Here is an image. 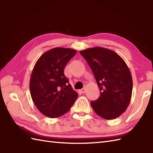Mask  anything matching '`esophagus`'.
Listing matches in <instances>:
<instances>
[{
    "label": "esophagus",
    "mask_w": 153,
    "mask_h": 153,
    "mask_svg": "<svg viewBox=\"0 0 153 153\" xmlns=\"http://www.w3.org/2000/svg\"><path fill=\"white\" fill-rule=\"evenodd\" d=\"M80 91H81V93H84L85 92V89L83 88L82 89H80Z\"/></svg>",
    "instance_id": "34e87169"
}]
</instances>
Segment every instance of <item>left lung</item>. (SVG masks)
I'll return each mask as SVG.
<instances>
[{
    "mask_svg": "<svg viewBox=\"0 0 153 153\" xmlns=\"http://www.w3.org/2000/svg\"><path fill=\"white\" fill-rule=\"evenodd\" d=\"M88 63L100 89V97L91 102L101 118L112 120L126 111L132 95L133 81L127 64L114 51L94 47L81 51Z\"/></svg>",
    "mask_w": 153,
    "mask_h": 153,
    "instance_id": "left-lung-1",
    "label": "left lung"
}]
</instances>
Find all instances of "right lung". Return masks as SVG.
<instances>
[{
  "label": "right lung",
  "instance_id": "obj_1",
  "mask_svg": "<svg viewBox=\"0 0 153 153\" xmlns=\"http://www.w3.org/2000/svg\"><path fill=\"white\" fill-rule=\"evenodd\" d=\"M77 51L56 47L39 58L31 75L32 100L39 111L48 118H58L69 111L77 98L65 76V66Z\"/></svg>",
  "mask_w": 153,
  "mask_h": 153
}]
</instances>
